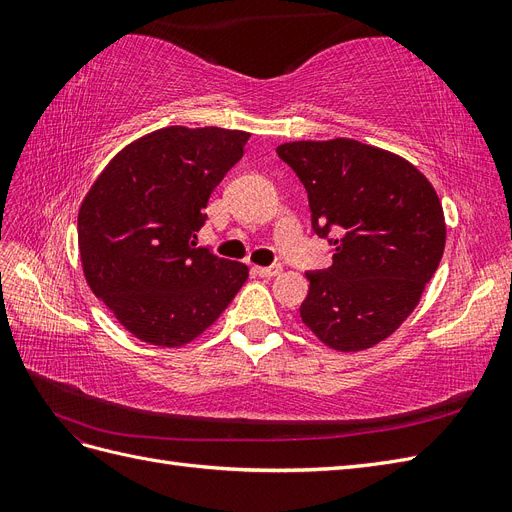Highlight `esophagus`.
<instances>
[{"label": "esophagus", "mask_w": 512, "mask_h": 512, "mask_svg": "<svg viewBox=\"0 0 512 512\" xmlns=\"http://www.w3.org/2000/svg\"><path fill=\"white\" fill-rule=\"evenodd\" d=\"M254 273L260 275V277H267V280H271V277L280 275L282 273V265H273V267H254Z\"/></svg>", "instance_id": "obj_1"}]
</instances>
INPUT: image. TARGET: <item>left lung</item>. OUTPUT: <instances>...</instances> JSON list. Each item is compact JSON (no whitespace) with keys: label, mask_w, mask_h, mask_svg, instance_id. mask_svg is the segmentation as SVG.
Returning a JSON list of instances; mask_svg holds the SVG:
<instances>
[{"label":"left lung","mask_w":512,"mask_h":512,"mask_svg":"<svg viewBox=\"0 0 512 512\" xmlns=\"http://www.w3.org/2000/svg\"><path fill=\"white\" fill-rule=\"evenodd\" d=\"M305 185L312 228L333 245V265L305 273V327L337 352L393 335L436 273L446 224L429 179L391 151L352 138L277 147Z\"/></svg>","instance_id":"left-lung-1"}]
</instances>
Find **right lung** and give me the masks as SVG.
<instances>
[{
    "label": "right lung",
    "instance_id": "add662e5",
    "mask_svg": "<svg viewBox=\"0 0 512 512\" xmlns=\"http://www.w3.org/2000/svg\"><path fill=\"white\" fill-rule=\"evenodd\" d=\"M250 134L170 126L123 147L79 209L89 288L141 342L179 348L220 318L250 269L196 245L203 209Z\"/></svg>",
    "mask_w": 512,
    "mask_h": 512
}]
</instances>
